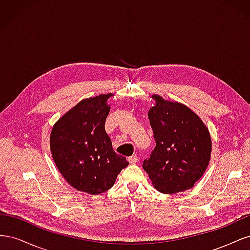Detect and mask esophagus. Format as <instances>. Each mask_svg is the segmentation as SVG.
Wrapping results in <instances>:
<instances>
[{
    "instance_id": "obj_1",
    "label": "esophagus",
    "mask_w": 250,
    "mask_h": 250,
    "mask_svg": "<svg viewBox=\"0 0 250 250\" xmlns=\"http://www.w3.org/2000/svg\"><path fill=\"white\" fill-rule=\"evenodd\" d=\"M138 161H139V158L137 155H132V156L128 157V162H129L130 164H137Z\"/></svg>"
}]
</instances>
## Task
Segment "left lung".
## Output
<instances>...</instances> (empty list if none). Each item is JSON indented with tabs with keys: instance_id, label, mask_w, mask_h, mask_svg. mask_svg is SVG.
Returning <instances> with one entry per match:
<instances>
[{
	"instance_id": "1",
	"label": "left lung",
	"mask_w": 250,
	"mask_h": 250,
	"mask_svg": "<svg viewBox=\"0 0 250 250\" xmlns=\"http://www.w3.org/2000/svg\"><path fill=\"white\" fill-rule=\"evenodd\" d=\"M148 118L156 146L143 168L155 190L175 194L194 187L210 161L208 128L185 104L152 95Z\"/></svg>"
}]
</instances>
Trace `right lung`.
Returning a JSON list of instances; mask_svg holds the SVG:
<instances>
[{
  "mask_svg": "<svg viewBox=\"0 0 250 250\" xmlns=\"http://www.w3.org/2000/svg\"><path fill=\"white\" fill-rule=\"evenodd\" d=\"M112 94L86 98L60 118L52 128L50 149L57 169L74 188L98 195L115 185L129 163L117 154L105 131Z\"/></svg>",
  "mask_w": 250,
  "mask_h": 250,
  "instance_id": "add662e5",
  "label": "right lung"
}]
</instances>
